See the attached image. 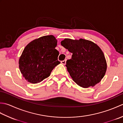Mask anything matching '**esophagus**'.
I'll use <instances>...</instances> for the list:
<instances>
[{"label":"esophagus","mask_w":123,"mask_h":123,"mask_svg":"<svg viewBox=\"0 0 123 123\" xmlns=\"http://www.w3.org/2000/svg\"><path fill=\"white\" fill-rule=\"evenodd\" d=\"M61 62V63H62V64L65 65V64H66V60H63V61H62Z\"/></svg>","instance_id":"esophagus-1"}]
</instances>
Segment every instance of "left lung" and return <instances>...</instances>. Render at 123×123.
Segmentation results:
<instances>
[{
	"label": "left lung",
	"instance_id": "obj_1",
	"mask_svg": "<svg viewBox=\"0 0 123 123\" xmlns=\"http://www.w3.org/2000/svg\"><path fill=\"white\" fill-rule=\"evenodd\" d=\"M61 44L72 53L66 66L78 85L86 88L100 81L106 74L107 63L104 53L96 44L82 38H65Z\"/></svg>",
	"mask_w": 123,
	"mask_h": 123
}]
</instances>
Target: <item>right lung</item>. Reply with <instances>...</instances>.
Here are the masks:
<instances>
[{
	"instance_id": "1",
	"label": "right lung",
	"mask_w": 123,
	"mask_h": 123,
	"mask_svg": "<svg viewBox=\"0 0 123 123\" xmlns=\"http://www.w3.org/2000/svg\"><path fill=\"white\" fill-rule=\"evenodd\" d=\"M56 45V39L51 35L35 39L26 46L19 60L20 71L26 80L37 83L49 76L60 63Z\"/></svg>"
}]
</instances>
